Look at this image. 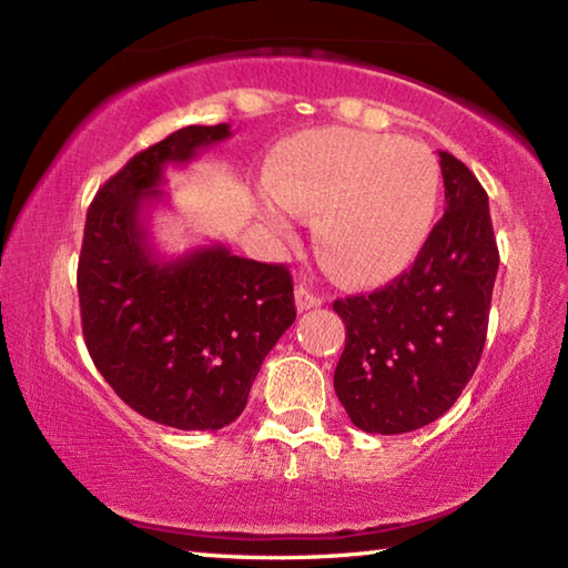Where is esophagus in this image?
Listing matches in <instances>:
<instances>
[{
	"instance_id": "34e87169",
	"label": "esophagus",
	"mask_w": 568,
	"mask_h": 568,
	"mask_svg": "<svg viewBox=\"0 0 568 568\" xmlns=\"http://www.w3.org/2000/svg\"><path fill=\"white\" fill-rule=\"evenodd\" d=\"M295 305H297V311H311V307L323 305V295L315 293L313 287H307V285H297L295 287Z\"/></svg>"
}]
</instances>
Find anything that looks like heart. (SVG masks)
Wrapping results in <instances>:
<instances>
[{
	"mask_svg": "<svg viewBox=\"0 0 568 568\" xmlns=\"http://www.w3.org/2000/svg\"><path fill=\"white\" fill-rule=\"evenodd\" d=\"M265 223L291 235L295 213H321L318 250L335 275L381 283L416 261L434 227L438 168L426 148L381 134L323 128L277 152Z\"/></svg>",
	"mask_w": 568,
	"mask_h": 568,
	"instance_id": "1",
	"label": "heart"
}]
</instances>
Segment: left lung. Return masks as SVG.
<instances>
[{"label": "left lung", "instance_id": "1", "mask_svg": "<svg viewBox=\"0 0 568 568\" xmlns=\"http://www.w3.org/2000/svg\"><path fill=\"white\" fill-rule=\"evenodd\" d=\"M438 158L446 213L410 271L333 303L348 331L333 386L365 434H408L444 416L484 353L498 273L488 195L464 162Z\"/></svg>", "mask_w": 568, "mask_h": 568}]
</instances>
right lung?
Returning <instances> with one entry per match:
<instances>
[{
	"mask_svg": "<svg viewBox=\"0 0 568 568\" xmlns=\"http://www.w3.org/2000/svg\"><path fill=\"white\" fill-rule=\"evenodd\" d=\"M230 138V124H190L134 155L88 210L77 293L94 365L132 410L180 430H217L243 413L265 355L295 321L285 265L225 245L162 261L145 210L168 165Z\"/></svg>",
	"mask_w": 568,
	"mask_h": 568,
	"instance_id": "right-lung-1",
	"label": "right lung"
}]
</instances>
